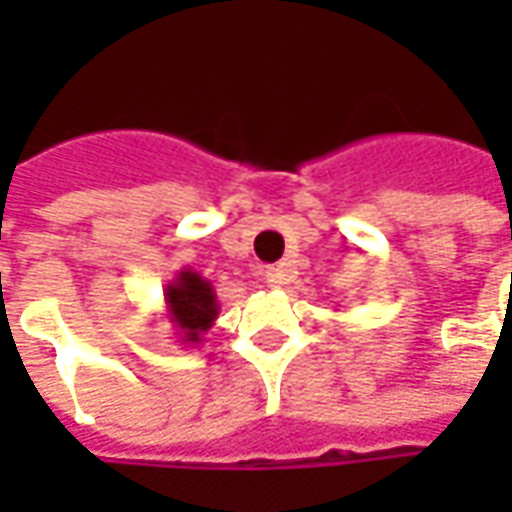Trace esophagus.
Segmentation results:
<instances>
[{"instance_id": "esophagus-1", "label": "esophagus", "mask_w": 512, "mask_h": 512, "mask_svg": "<svg viewBox=\"0 0 512 512\" xmlns=\"http://www.w3.org/2000/svg\"><path fill=\"white\" fill-rule=\"evenodd\" d=\"M290 279V268L285 263H279V266H268L263 271V282H266L268 288H282V285H288Z\"/></svg>"}]
</instances>
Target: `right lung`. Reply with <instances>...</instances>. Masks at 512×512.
<instances>
[{"label":"right lung","mask_w":512,"mask_h":512,"mask_svg":"<svg viewBox=\"0 0 512 512\" xmlns=\"http://www.w3.org/2000/svg\"><path fill=\"white\" fill-rule=\"evenodd\" d=\"M164 304L180 345H200L205 332L219 318L216 290L191 268H180L175 279H169L164 288Z\"/></svg>","instance_id":"obj_1"}]
</instances>
